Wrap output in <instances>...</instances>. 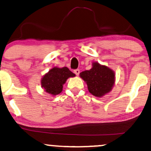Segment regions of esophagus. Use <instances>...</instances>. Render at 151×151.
<instances>
[{
  "label": "esophagus",
  "instance_id": "34e87169",
  "mask_svg": "<svg viewBox=\"0 0 151 151\" xmlns=\"http://www.w3.org/2000/svg\"><path fill=\"white\" fill-rule=\"evenodd\" d=\"M74 73L76 74V75L78 76L79 74V73H80V70H79V69H76V70H74Z\"/></svg>",
  "mask_w": 151,
  "mask_h": 151
}]
</instances>
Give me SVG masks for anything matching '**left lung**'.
I'll use <instances>...</instances> for the list:
<instances>
[{
    "mask_svg": "<svg viewBox=\"0 0 151 151\" xmlns=\"http://www.w3.org/2000/svg\"><path fill=\"white\" fill-rule=\"evenodd\" d=\"M80 77L86 82L88 91L97 97L110 91L115 82L112 70L98 63H93L90 70L81 72Z\"/></svg>",
    "mask_w": 151,
    "mask_h": 151,
    "instance_id": "8db88e82",
    "label": "left lung"
}]
</instances>
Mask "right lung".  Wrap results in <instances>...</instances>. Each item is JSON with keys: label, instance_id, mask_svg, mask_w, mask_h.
Returning a JSON list of instances; mask_svg holds the SVG:
<instances>
[{"label": "right lung", "instance_id": "add662e5", "mask_svg": "<svg viewBox=\"0 0 151 151\" xmlns=\"http://www.w3.org/2000/svg\"><path fill=\"white\" fill-rule=\"evenodd\" d=\"M74 76L75 74L68 68H53L43 76L41 85L48 93L58 95L63 91V85L67 79Z\"/></svg>", "mask_w": 151, "mask_h": 151}]
</instances>
